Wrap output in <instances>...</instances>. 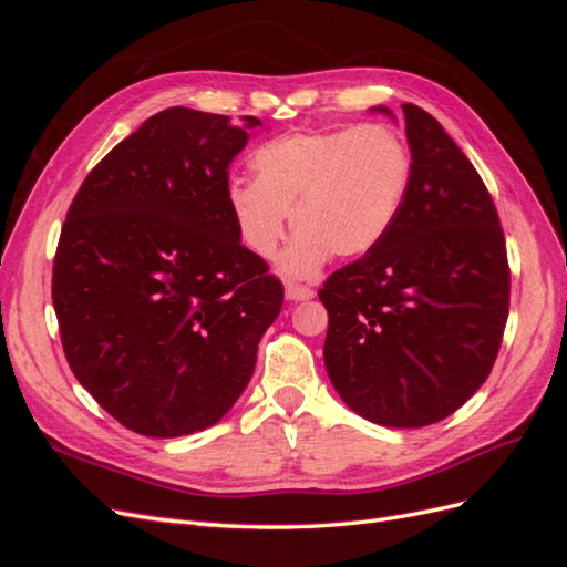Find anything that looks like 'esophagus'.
Returning <instances> with one entry per match:
<instances>
[{
    "label": "esophagus",
    "mask_w": 567,
    "mask_h": 567,
    "mask_svg": "<svg viewBox=\"0 0 567 567\" xmlns=\"http://www.w3.org/2000/svg\"><path fill=\"white\" fill-rule=\"evenodd\" d=\"M286 298L293 300V302H302V300H312L315 298V290L307 288V286H298V284H288L286 286Z\"/></svg>",
    "instance_id": "esophagus-1"
}]
</instances>
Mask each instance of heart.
Returning a JSON list of instances; mask_svg holds the SVG:
<instances>
[{
    "label": "heart",
    "instance_id": "1",
    "mask_svg": "<svg viewBox=\"0 0 567 567\" xmlns=\"http://www.w3.org/2000/svg\"><path fill=\"white\" fill-rule=\"evenodd\" d=\"M255 182L234 179L229 213L241 244L271 260L290 225L298 231L279 269L312 279L331 257L357 260L379 248L400 219L411 153L385 125L279 134L252 151Z\"/></svg>",
    "mask_w": 567,
    "mask_h": 567
}]
</instances>
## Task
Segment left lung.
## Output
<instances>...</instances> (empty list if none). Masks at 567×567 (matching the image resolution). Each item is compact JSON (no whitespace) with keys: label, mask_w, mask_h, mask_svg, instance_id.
Wrapping results in <instances>:
<instances>
[{"label":"left lung","mask_w":567,"mask_h":567,"mask_svg":"<svg viewBox=\"0 0 567 567\" xmlns=\"http://www.w3.org/2000/svg\"><path fill=\"white\" fill-rule=\"evenodd\" d=\"M381 111L392 115L385 106ZM411 186L385 241L333 271L323 364L359 416L388 427L447 419L487 381L511 271L485 182L437 120L402 104Z\"/></svg>","instance_id":"obj_1"}]
</instances>
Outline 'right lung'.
I'll return each mask as SVG.
<instances>
[{"label":"right lung","mask_w":567,"mask_h":567,"mask_svg":"<svg viewBox=\"0 0 567 567\" xmlns=\"http://www.w3.org/2000/svg\"><path fill=\"white\" fill-rule=\"evenodd\" d=\"M262 123L165 109L101 161L65 215L51 300L75 379L148 437L241 398L284 286L238 238L229 165Z\"/></svg>","instance_id":"1"}]
</instances>
